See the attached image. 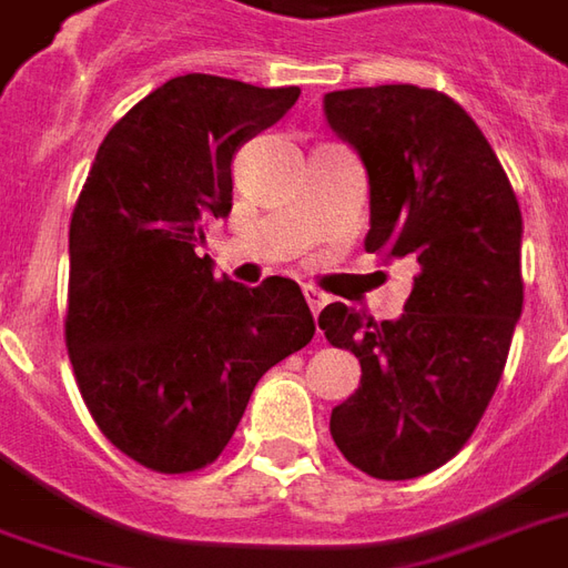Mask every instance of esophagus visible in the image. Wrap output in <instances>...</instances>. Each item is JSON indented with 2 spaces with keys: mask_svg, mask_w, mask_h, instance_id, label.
Wrapping results in <instances>:
<instances>
[{
  "mask_svg": "<svg viewBox=\"0 0 568 568\" xmlns=\"http://www.w3.org/2000/svg\"><path fill=\"white\" fill-rule=\"evenodd\" d=\"M304 297H307V304H311L313 316H320V311H323L325 304H328V295H325V292H320L316 285H304Z\"/></svg>",
  "mask_w": 568,
  "mask_h": 568,
  "instance_id": "obj_1",
  "label": "esophagus"
}]
</instances>
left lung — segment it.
<instances>
[{"label": "left lung", "mask_w": 568, "mask_h": 568, "mask_svg": "<svg viewBox=\"0 0 568 568\" xmlns=\"http://www.w3.org/2000/svg\"><path fill=\"white\" fill-rule=\"evenodd\" d=\"M325 119L368 174L366 248L418 261L399 320L328 304L320 328L359 359L332 408L341 455L375 479L424 477L477 430L523 311L517 193L449 94L375 85L325 94Z\"/></svg>", "instance_id": "obj_1"}]
</instances>
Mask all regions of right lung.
<instances>
[{
	"label": "right lung",
	"mask_w": 568,
	"mask_h": 568,
	"mask_svg": "<svg viewBox=\"0 0 568 568\" xmlns=\"http://www.w3.org/2000/svg\"><path fill=\"white\" fill-rule=\"evenodd\" d=\"M301 89L187 73L119 119L70 221L67 351L101 434L156 474L224 452L261 375L311 344L295 280H215L205 224L233 205L236 150Z\"/></svg>",
	"instance_id": "1"
}]
</instances>
